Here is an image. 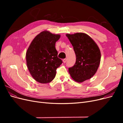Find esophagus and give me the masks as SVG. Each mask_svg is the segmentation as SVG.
<instances>
[{"label": "esophagus", "mask_w": 123, "mask_h": 123, "mask_svg": "<svg viewBox=\"0 0 123 123\" xmlns=\"http://www.w3.org/2000/svg\"><path fill=\"white\" fill-rule=\"evenodd\" d=\"M62 61H63V62H64V63H65L66 62H67V58H65V59H64L62 60Z\"/></svg>", "instance_id": "esophagus-1"}]
</instances>
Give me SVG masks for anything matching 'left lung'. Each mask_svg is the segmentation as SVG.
<instances>
[{
	"instance_id": "left-lung-1",
	"label": "left lung",
	"mask_w": 123,
	"mask_h": 123,
	"mask_svg": "<svg viewBox=\"0 0 123 123\" xmlns=\"http://www.w3.org/2000/svg\"><path fill=\"white\" fill-rule=\"evenodd\" d=\"M76 55L75 64L69 68L72 79L77 83L90 79L100 64L101 53L94 40L84 33L67 34Z\"/></svg>"
}]
</instances>
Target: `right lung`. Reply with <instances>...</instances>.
Segmentation results:
<instances>
[{"mask_svg":"<svg viewBox=\"0 0 123 123\" xmlns=\"http://www.w3.org/2000/svg\"><path fill=\"white\" fill-rule=\"evenodd\" d=\"M61 35L44 31L32 41L26 52V62L31 76L41 84L52 81L56 75V70L62 64L57 57L55 43Z\"/></svg>","mask_w":123,"mask_h":123,"instance_id":"obj_1","label":"right lung"}]
</instances>
